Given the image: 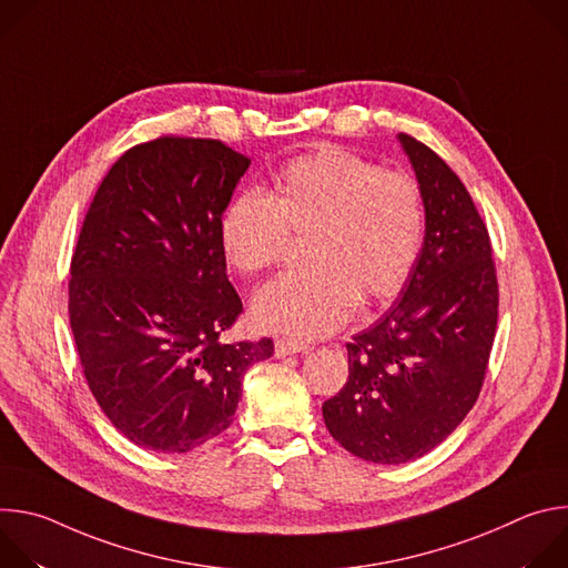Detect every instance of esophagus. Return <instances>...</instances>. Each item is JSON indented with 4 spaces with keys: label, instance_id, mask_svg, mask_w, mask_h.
Masks as SVG:
<instances>
[{
    "label": "esophagus",
    "instance_id": "1",
    "mask_svg": "<svg viewBox=\"0 0 568 568\" xmlns=\"http://www.w3.org/2000/svg\"><path fill=\"white\" fill-rule=\"evenodd\" d=\"M303 351H307V344H303V342H290V339H278L276 346H274V355H276V357H287V355L303 353Z\"/></svg>",
    "mask_w": 568,
    "mask_h": 568
}]
</instances>
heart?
<instances>
[{
    "instance_id": "obj_1",
    "label": "heart",
    "mask_w": 568,
    "mask_h": 568,
    "mask_svg": "<svg viewBox=\"0 0 568 568\" xmlns=\"http://www.w3.org/2000/svg\"><path fill=\"white\" fill-rule=\"evenodd\" d=\"M292 235H305L310 263L256 294L254 321L292 339L331 335L357 301L382 305L407 287L425 242L420 184L323 145L290 159L274 175L270 197L237 193L220 215L222 252L245 274L274 267Z\"/></svg>"
}]
</instances>
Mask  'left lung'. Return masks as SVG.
Segmentation results:
<instances>
[{"label":"left lung","mask_w":568,"mask_h":568,"mask_svg":"<svg viewBox=\"0 0 568 568\" xmlns=\"http://www.w3.org/2000/svg\"><path fill=\"white\" fill-rule=\"evenodd\" d=\"M423 200L425 242L399 298L346 344L348 382L323 420L351 454L397 465L438 447L480 393L499 318L488 226L458 175L399 132Z\"/></svg>","instance_id":"1"}]
</instances>
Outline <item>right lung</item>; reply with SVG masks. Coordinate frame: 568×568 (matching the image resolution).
Instances as JSON below:
<instances>
[{
  "label": "right lung",
  "instance_id": "1",
  "mask_svg": "<svg viewBox=\"0 0 568 568\" xmlns=\"http://www.w3.org/2000/svg\"><path fill=\"white\" fill-rule=\"evenodd\" d=\"M252 159L217 139L164 134L103 178L69 267V323L99 407L134 445L184 454L222 434L242 377L274 342H231L242 301L220 215Z\"/></svg>",
  "mask_w": 568,
  "mask_h": 568
}]
</instances>
